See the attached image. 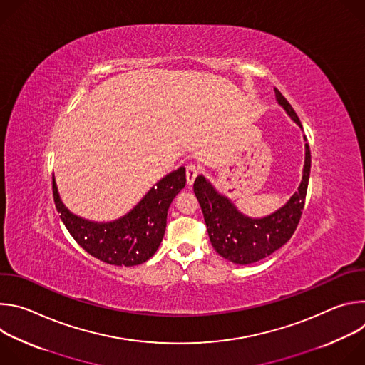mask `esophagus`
Masks as SVG:
<instances>
[{
	"instance_id": "esophagus-1",
	"label": "esophagus",
	"mask_w": 365,
	"mask_h": 365,
	"mask_svg": "<svg viewBox=\"0 0 365 365\" xmlns=\"http://www.w3.org/2000/svg\"><path fill=\"white\" fill-rule=\"evenodd\" d=\"M197 175H199L197 166L189 165V166L186 168V182H187V185H192V183L195 182V179H196Z\"/></svg>"
}]
</instances>
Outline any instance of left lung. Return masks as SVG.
<instances>
[{
  "label": "left lung",
  "mask_w": 365,
  "mask_h": 365,
  "mask_svg": "<svg viewBox=\"0 0 365 365\" xmlns=\"http://www.w3.org/2000/svg\"><path fill=\"white\" fill-rule=\"evenodd\" d=\"M274 92L277 102L302 128L300 120L289 101L279 89L274 88ZM309 175L310 150L309 144H306L303 178L297 192L274 214L257 220L242 215L227 196L218 193L202 175L197 176L193 183V192L200 203L207 235L215 251L235 264H251L284 245L300 221Z\"/></svg>",
  "instance_id": "obj_1"
}]
</instances>
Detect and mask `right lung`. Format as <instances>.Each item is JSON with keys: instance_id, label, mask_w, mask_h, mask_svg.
I'll return each mask as SVG.
<instances>
[{"instance_id": "obj_1", "label": "right lung", "mask_w": 365, "mask_h": 365, "mask_svg": "<svg viewBox=\"0 0 365 365\" xmlns=\"http://www.w3.org/2000/svg\"><path fill=\"white\" fill-rule=\"evenodd\" d=\"M186 185L185 168L155 183L127 215L113 222H92L68 211L53 178V199L61 220L73 240L103 263L131 267L145 263L158 251L166 230L168 211Z\"/></svg>"}]
</instances>
